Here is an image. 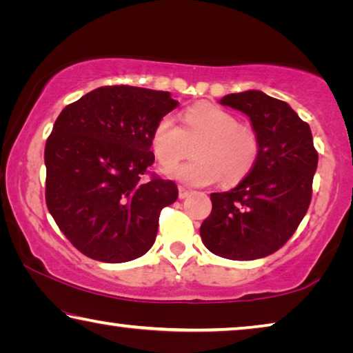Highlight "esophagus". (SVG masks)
I'll use <instances>...</instances> for the list:
<instances>
[{"label": "esophagus", "mask_w": 353, "mask_h": 353, "mask_svg": "<svg viewBox=\"0 0 353 353\" xmlns=\"http://www.w3.org/2000/svg\"><path fill=\"white\" fill-rule=\"evenodd\" d=\"M190 193H191V190L185 188V187H179V199H185V198H188Z\"/></svg>", "instance_id": "1"}]
</instances>
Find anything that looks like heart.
<instances>
[{
	"instance_id": "obj_1",
	"label": "heart",
	"mask_w": 353,
	"mask_h": 353,
	"mask_svg": "<svg viewBox=\"0 0 353 353\" xmlns=\"http://www.w3.org/2000/svg\"><path fill=\"white\" fill-rule=\"evenodd\" d=\"M193 162L183 163L168 174L185 183L205 187L216 181L234 185L243 181L260 155V139L248 124H240L234 113L223 107L199 103L183 112V126L166 113L155 123L151 146L155 159L172 168L198 143Z\"/></svg>"
}]
</instances>
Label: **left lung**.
<instances>
[{"mask_svg":"<svg viewBox=\"0 0 353 353\" xmlns=\"http://www.w3.org/2000/svg\"><path fill=\"white\" fill-rule=\"evenodd\" d=\"M219 103L250 118L260 155L235 188L210 194L213 207L201 238L224 259H261L282 248L305 216L318 151L310 126L285 101L249 90L227 94Z\"/></svg>","mask_w":353,"mask_h":353,"instance_id":"1","label":"left lung"}]
</instances>
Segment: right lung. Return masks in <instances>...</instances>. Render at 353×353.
Here are the masks:
<instances>
[{
    "label": "right lung",
    "mask_w": 353,
    "mask_h": 353,
    "mask_svg": "<svg viewBox=\"0 0 353 353\" xmlns=\"http://www.w3.org/2000/svg\"><path fill=\"white\" fill-rule=\"evenodd\" d=\"M177 105L170 92L105 85L57 117L45 146V199L83 255L124 263L151 249L160 212L179 194L174 182L149 171L151 134Z\"/></svg>",
    "instance_id": "add662e5"
}]
</instances>
